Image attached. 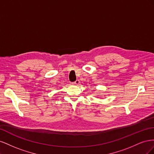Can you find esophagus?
Listing matches in <instances>:
<instances>
[{
  "instance_id": "obj_1",
  "label": "esophagus",
  "mask_w": 154,
  "mask_h": 154,
  "mask_svg": "<svg viewBox=\"0 0 154 154\" xmlns=\"http://www.w3.org/2000/svg\"><path fill=\"white\" fill-rule=\"evenodd\" d=\"M80 80H77L76 81H75V82H73L72 83V84L73 85H79V84H80Z\"/></svg>"
}]
</instances>
